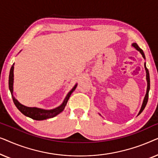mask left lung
I'll return each instance as SVG.
<instances>
[{"mask_svg":"<svg viewBox=\"0 0 158 158\" xmlns=\"http://www.w3.org/2000/svg\"><path fill=\"white\" fill-rule=\"evenodd\" d=\"M132 46L135 47V48L137 49V51H139L140 53H141V55H142V57H143L144 59H145V56H144V54L143 52V50L141 48H139V47L138 46V45L136 44V43H133ZM144 68H145V70H146V79H147V82H148V88H147V93H146V95H145V97H144V101H143V103H142V107H141V109H140V111L139 112V114H138V115H139L140 114L142 113V111H143L144 108H145L146 105H147V103H148V96H149V90H150V74H149V71H148V69L146 67V63L144 62Z\"/></svg>","mask_w":158,"mask_h":158,"instance_id":"8db88e82","label":"left lung"}]
</instances>
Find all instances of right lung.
I'll return each instance as SVG.
<instances>
[{"instance_id": "add662e5", "label": "right lung", "mask_w": 158, "mask_h": 158, "mask_svg": "<svg viewBox=\"0 0 158 158\" xmlns=\"http://www.w3.org/2000/svg\"><path fill=\"white\" fill-rule=\"evenodd\" d=\"M14 64H13V65L10 70L8 86H9V90L10 91V94H11L12 98H13V101H14L15 106H16L17 109H18L19 111L23 114V115L27 116L29 118H31L32 119L40 121V120L47 119V118L55 117V116H57V114L61 113V112L63 111L64 107H65V106L67 104V103H68V99L70 98V95L72 94V93L74 91L75 88H76L77 84L76 85H75L73 89L68 93V95H67V96L65 97V98H64L63 103H62L60 106L55 108V109H51V110H44L42 109H39V108H36V107L25 106L21 104V103H19L16 98H15L14 95H13V91H14Z\"/></svg>"}]
</instances>
